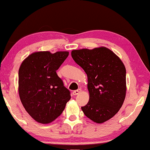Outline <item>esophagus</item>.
Listing matches in <instances>:
<instances>
[{"label": "esophagus", "instance_id": "obj_1", "mask_svg": "<svg viewBox=\"0 0 150 150\" xmlns=\"http://www.w3.org/2000/svg\"><path fill=\"white\" fill-rule=\"evenodd\" d=\"M81 92H82L81 89H78V90H75V91L72 92V95H75H75H78V94H80Z\"/></svg>", "mask_w": 150, "mask_h": 150}]
</instances>
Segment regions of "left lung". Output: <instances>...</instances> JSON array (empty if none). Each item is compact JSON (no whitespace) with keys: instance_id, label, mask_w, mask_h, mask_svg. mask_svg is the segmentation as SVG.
<instances>
[{"instance_id":"obj_1","label":"left lung","mask_w":150,"mask_h":150,"mask_svg":"<svg viewBox=\"0 0 150 150\" xmlns=\"http://www.w3.org/2000/svg\"><path fill=\"white\" fill-rule=\"evenodd\" d=\"M75 62L88 75L90 100L81 107L84 114L96 123H103L114 117L126 95V69L110 49L100 47L71 52Z\"/></svg>"}]
</instances>
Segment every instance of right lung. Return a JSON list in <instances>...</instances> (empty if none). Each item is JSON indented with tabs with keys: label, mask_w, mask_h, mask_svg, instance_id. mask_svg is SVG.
Listing matches in <instances>:
<instances>
[{
	"label": "right lung",
	"mask_w": 150,
	"mask_h": 150,
	"mask_svg": "<svg viewBox=\"0 0 150 150\" xmlns=\"http://www.w3.org/2000/svg\"><path fill=\"white\" fill-rule=\"evenodd\" d=\"M69 55L67 51L51 53L40 51L30 54L18 71L20 99L28 113L38 122L48 124L62 114L70 100L56 70Z\"/></svg>",
	"instance_id": "1"
}]
</instances>
